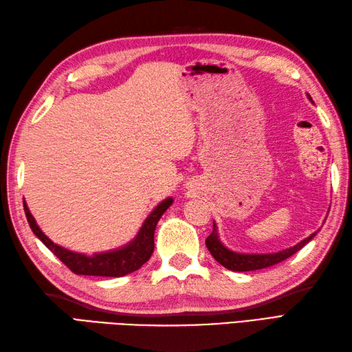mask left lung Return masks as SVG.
Wrapping results in <instances>:
<instances>
[{
	"label": "left lung",
	"mask_w": 352,
	"mask_h": 352,
	"mask_svg": "<svg viewBox=\"0 0 352 352\" xmlns=\"http://www.w3.org/2000/svg\"><path fill=\"white\" fill-rule=\"evenodd\" d=\"M311 98V96H307ZM312 101V98H311ZM316 233H312L309 237H306L305 241L297 243L293 248H288V250L279 251L275 254H237L227 250V248L219 242L218 233H217V226L213 222V231L206 239V246H208L209 252L212 254L213 258H215L219 264L224 265L228 270L233 272H251V270H260L270 267V265H275L280 261L287 260L288 256L296 254L297 251L302 250V248L314 239Z\"/></svg>",
	"instance_id": "8db88e82"
}]
</instances>
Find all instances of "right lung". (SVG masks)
Instances as JSON below:
<instances>
[{"instance_id":"1","label":"right lung","mask_w":352,"mask_h":352,"mask_svg":"<svg viewBox=\"0 0 352 352\" xmlns=\"http://www.w3.org/2000/svg\"><path fill=\"white\" fill-rule=\"evenodd\" d=\"M173 203V199H166L161 201L155 209L152 210L151 215L143 222V226L135 236L133 242L125 245L121 250L102 252V254H94L92 256L77 254L73 251H68L65 248L54 243L50 239L43 233L38 228L36 219L31 215L28 206L23 201L25 215H27L28 224L40 241L45 243L50 251H52L59 260H61L68 269H70L76 275H88V276H110V278H119L125 276L128 273L139 270L142 265L146 263L153 252V233H155V227L158 224L160 218L162 217L170 204Z\"/></svg>"}]
</instances>
